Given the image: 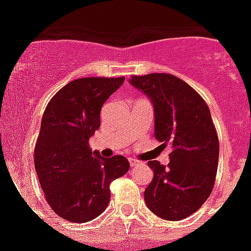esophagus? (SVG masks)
<instances>
[{
  "instance_id": "obj_1",
  "label": "esophagus",
  "mask_w": 251,
  "mask_h": 251,
  "mask_svg": "<svg viewBox=\"0 0 251 251\" xmlns=\"http://www.w3.org/2000/svg\"><path fill=\"white\" fill-rule=\"evenodd\" d=\"M129 163H130V167H135V165L139 164V161L135 160V159H129Z\"/></svg>"
}]
</instances>
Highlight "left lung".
Instances as JSON below:
<instances>
[{
	"label": "left lung",
	"mask_w": 251,
	"mask_h": 251,
	"mask_svg": "<svg viewBox=\"0 0 251 251\" xmlns=\"http://www.w3.org/2000/svg\"><path fill=\"white\" fill-rule=\"evenodd\" d=\"M130 84L151 99L155 138L169 145V164L151 160L153 178L146 204L165 220H182L199 210L214 189L219 139L206 101L186 82L165 73L133 75Z\"/></svg>",
	"instance_id": "1"
}]
</instances>
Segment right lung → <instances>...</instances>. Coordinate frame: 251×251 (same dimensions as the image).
Returning <instances> with one entry per match:
<instances>
[{"mask_svg":"<svg viewBox=\"0 0 251 251\" xmlns=\"http://www.w3.org/2000/svg\"><path fill=\"white\" fill-rule=\"evenodd\" d=\"M125 78H80L57 92L45 108L35 146V169L47 202L72 223L98 218L110 199L109 185L129 171L121 155L99 156L88 139L100 127V110Z\"/></svg>","mask_w":251,"mask_h":251,"instance_id":"obj_1","label":"right lung"}]
</instances>
